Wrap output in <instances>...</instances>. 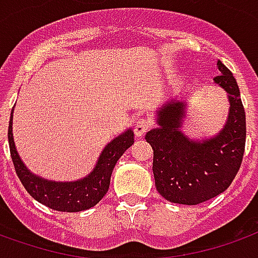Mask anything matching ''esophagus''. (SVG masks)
<instances>
[{
  "label": "esophagus",
  "instance_id": "1",
  "mask_svg": "<svg viewBox=\"0 0 258 258\" xmlns=\"http://www.w3.org/2000/svg\"><path fill=\"white\" fill-rule=\"evenodd\" d=\"M150 127V121L146 117H139L134 124V131L137 137H142Z\"/></svg>",
  "mask_w": 258,
  "mask_h": 258
}]
</instances>
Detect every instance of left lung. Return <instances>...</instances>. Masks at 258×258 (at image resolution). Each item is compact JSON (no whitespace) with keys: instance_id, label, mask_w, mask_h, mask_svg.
Instances as JSON below:
<instances>
[{"instance_id":"8db88e82","label":"left lung","mask_w":258,"mask_h":258,"mask_svg":"<svg viewBox=\"0 0 258 258\" xmlns=\"http://www.w3.org/2000/svg\"><path fill=\"white\" fill-rule=\"evenodd\" d=\"M213 81L224 89L230 112L220 133L192 141L180 131L186 104L169 101L157 110V128L145 139L153 149L156 188L167 201L197 205L226 191L239 171L246 142V116L239 87L231 71L217 61Z\"/></svg>"}]
</instances>
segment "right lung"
<instances>
[{
  "label": "right lung",
  "mask_w": 258,
  "mask_h": 258,
  "mask_svg": "<svg viewBox=\"0 0 258 258\" xmlns=\"http://www.w3.org/2000/svg\"><path fill=\"white\" fill-rule=\"evenodd\" d=\"M12 119L13 109L9 120L8 141L17 176L34 200L58 212H81L97 205L109 188L110 175L117 160L134 144V131L130 128L105 146L94 169L87 176L75 182H53L30 172L19 157L13 141Z\"/></svg>",
  "instance_id": "add662e5"
}]
</instances>
